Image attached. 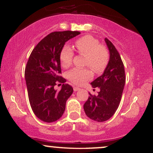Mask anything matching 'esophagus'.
<instances>
[{
    "mask_svg": "<svg viewBox=\"0 0 153 153\" xmlns=\"http://www.w3.org/2000/svg\"><path fill=\"white\" fill-rule=\"evenodd\" d=\"M79 90H80V88H78V87H74V88H73V91H74L75 92L78 91H79Z\"/></svg>",
    "mask_w": 153,
    "mask_h": 153,
    "instance_id": "34e87169",
    "label": "esophagus"
}]
</instances>
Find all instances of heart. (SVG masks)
<instances>
[{"label":"heart","mask_w":153,"mask_h":153,"mask_svg":"<svg viewBox=\"0 0 153 153\" xmlns=\"http://www.w3.org/2000/svg\"><path fill=\"white\" fill-rule=\"evenodd\" d=\"M75 48L79 54L85 56V66L90 67L97 73H102L108 65L110 55L108 50L100 45L99 40L90 35L78 38ZM74 52L69 45L62 48L60 61L63 68H68L73 61ZM67 78L75 85H81L93 78V73L88 69L74 68L67 73Z\"/></svg>","instance_id":"obj_1"}]
</instances>
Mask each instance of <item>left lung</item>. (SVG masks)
<instances>
[{
	"mask_svg": "<svg viewBox=\"0 0 153 153\" xmlns=\"http://www.w3.org/2000/svg\"><path fill=\"white\" fill-rule=\"evenodd\" d=\"M110 58L102 75L91 82L93 88H98L97 95L90 96L83 108L86 115L93 120L104 122L115 114L122 97L126 84V75L119 53L109 40L105 38Z\"/></svg>",
	"mask_w": 153,
	"mask_h": 153,
	"instance_id": "obj_1",
	"label": "left lung"
}]
</instances>
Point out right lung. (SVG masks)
<instances>
[{
	"label": "right lung",
	"mask_w": 153,
	"mask_h": 153,
	"mask_svg": "<svg viewBox=\"0 0 153 153\" xmlns=\"http://www.w3.org/2000/svg\"><path fill=\"white\" fill-rule=\"evenodd\" d=\"M80 34L78 31L53 32L41 40L33 50L25 70V79L30 107L36 116L45 123L58 120L63 115L66 101L73 92L68 84L60 91L56 82L66 80L61 73L60 53L65 42Z\"/></svg>",
	"instance_id": "add662e5"
}]
</instances>
